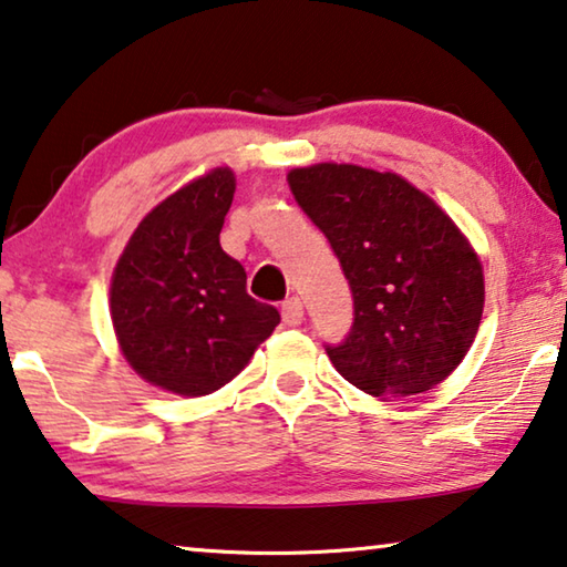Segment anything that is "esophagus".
Returning <instances> with one entry per match:
<instances>
[{"mask_svg": "<svg viewBox=\"0 0 567 567\" xmlns=\"http://www.w3.org/2000/svg\"><path fill=\"white\" fill-rule=\"evenodd\" d=\"M305 318V308L300 298H290L282 302V322L290 328H298Z\"/></svg>", "mask_w": 567, "mask_h": 567, "instance_id": "1", "label": "esophagus"}]
</instances>
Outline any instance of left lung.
Wrapping results in <instances>:
<instances>
[{"label": "left lung", "mask_w": 567, "mask_h": 567, "mask_svg": "<svg viewBox=\"0 0 567 567\" xmlns=\"http://www.w3.org/2000/svg\"><path fill=\"white\" fill-rule=\"evenodd\" d=\"M295 202L328 237L353 292V326L326 346L332 365L375 399L442 383L480 330L477 251L434 199L391 171L316 164L287 174Z\"/></svg>", "instance_id": "obj_1"}]
</instances>
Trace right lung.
I'll use <instances>...</instances> for the list:
<instances>
[{
	"instance_id": "1",
	"label": "right lung",
	"mask_w": 567,
	"mask_h": 567,
	"mask_svg": "<svg viewBox=\"0 0 567 567\" xmlns=\"http://www.w3.org/2000/svg\"><path fill=\"white\" fill-rule=\"evenodd\" d=\"M231 168H214L151 209L115 265L111 318L125 361L178 396L219 391L272 336L280 312L247 295V272L219 245Z\"/></svg>"
}]
</instances>
